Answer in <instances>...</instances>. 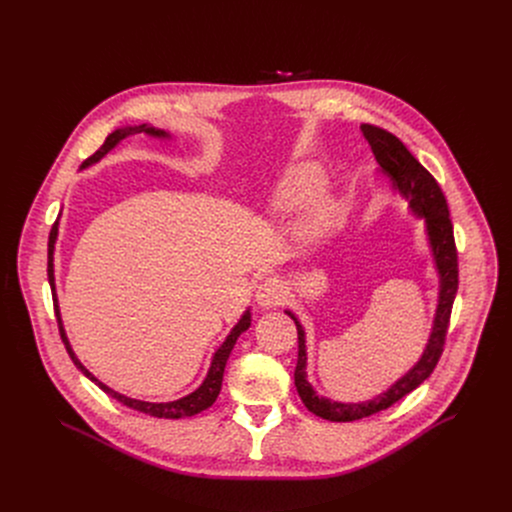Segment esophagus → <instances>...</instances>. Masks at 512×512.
I'll return each mask as SVG.
<instances>
[{
  "mask_svg": "<svg viewBox=\"0 0 512 512\" xmlns=\"http://www.w3.org/2000/svg\"><path fill=\"white\" fill-rule=\"evenodd\" d=\"M255 300L259 304V308H263V310L279 306L283 300V285L277 279L261 281L255 291Z\"/></svg>",
  "mask_w": 512,
  "mask_h": 512,
  "instance_id": "obj_1",
  "label": "esophagus"
}]
</instances>
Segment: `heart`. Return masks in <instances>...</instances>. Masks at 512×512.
Segmentation results:
<instances>
[{"label":"heart","instance_id":"heart-1","mask_svg":"<svg viewBox=\"0 0 512 512\" xmlns=\"http://www.w3.org/2000/svg\"><path fill=\"white\" fill-rule=\"evenodd\" d=\"M322 186H324V176L318 166L310 162L291 164L277 178L269 198V208L281 216L296 214L320 194ZM330 214H332V206L328 202L324 200L314 202L300 218L298 237L304 241L316 239L328 225Z\"/></svg>","mask_w":512,"mask_h":512}]
</instances>
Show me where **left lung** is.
<instances>
[{"instance_id":"8db88e82","label":"left lung","mask_w":512,"mask_h":512,"mask_svg":"<svg viewBox=\"0 0 512 512\" xmlns=\"http://www.w3.org/2000/svg\"><path fill=\"white\" fill-rule=\"evenodd\" d=\"M360 131L364 139L369 141L375 160L379 162V172L389 180L391 188L409 202L411 212L423 218L427 245L431 249L437 277H440V294H437V308L431 334L419 360L385 393L360 403L332 401L314 391L306 375V330L294 312L285 310V314L298 326V364L294 373L298 395L302 403L308 407V411L328 421H356L362 417H369L391 407L407 393L417 389L433 373L437 360L442 356L452 304L458 291V253L454 243V227L450 221L448 202L440 184H437L435 178L411 156L403 141L393 133L369 123H362Z\"/></svg>"}]
</instances>
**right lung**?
Instances as JSON below:
<instances>
[{
  "label": "right lung",
  "instance_id": "1",
  "mask_svg": "<svg viewBox=\"0 0 512 512\" xmlns=\"http://www.w3.org/2000/svg\"><path fill=\"white\" fill-rule=\"evenodd\" d=\"M133 133H145L150 137H158V139H170L172 135L164 129H156L148 123L143 125H133V127H119L115 129L113 133L107 135L105 143L101 145V148L83 162L81 170L97 164L99 160H103L113 148H117V145L127 137V135H133ZM58 221H60V214L56 218V223L52 225V231H50V237H48V283H50V289H52V300H54V312H56V320H58V330H60V338L72 358V362L77 364V369L87 377L91 379L99 389H103L107 395H111L113 399H117L119 403L135 409V411H141V413H148V415H154V417H164V419H180V417H192L204 409H208L218 393H221V387H223V375H225V367H227V360H229V354L237 342V338L249 330L251 326V310L247 308L245 314L241 316V320L235 324V328L229 332V336L225 338V342L216 348V352L212 354V360H210V369L202 381V385L192 391L190 395L182 397V399H176V401H168V403H150V401H141V399H131L127 395H121L117 391H113L111 387H107L105 383H101L93 373H89V369L85 367V364L77 358L75 350H72L68 338H66V332H64V324H62V318H60V308H58V298H56V283H54V245H56V239H58Z\"/></svg>",
  "mask_w": 512,
  "mask_h": 512
}]
</instances>
